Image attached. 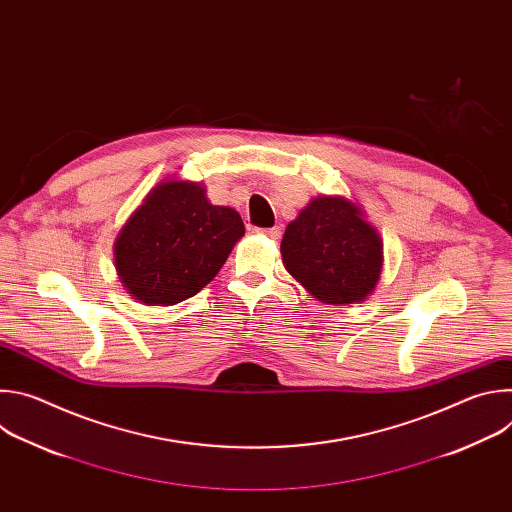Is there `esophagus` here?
Segmentation results:
<instances>
[{
  "mask_svg": "<svg viewBox=\"0 0 512 512\" xmlns=\"http://www.w3.org/2000/svg\"><path fill=\"white\" fill-rule=\"evenodd\" d=\"M253 233L265 235V237H269V239H273V241H277V239L281 237V229H279V227H271V229H253Z\"/></svg>",
  "mask_w": 512,
  "mask_h": 512,
  "instance_id": "esophagus-1",
  "label": "esophagus"
}]
</instances>
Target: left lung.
<instances>
[{
	"label": "left lung",
	"mask_w": 512,
	"mask_h": 512,
	"mask_svg": "<svg viewBox=\"0 0 512 512\" xmlns=\"http://www.w3.org/2000/svg\"><path fill=\"white\" fill-rule=\"evenodd\" d=\"M281 255L289 275L330 306L362 302L383 267L377 231L362 221L352 202L338 196L314 198L287 225Z\"/></svg>",
	"instance_id": "1"
}]
</instances>
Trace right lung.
<instances>
[{"instance_id":"add662e5","label":"right lung","mask_w":512,"mask_h":512,"mask_svg":"<svg viewBox=\"0 0 512 512\" xmlns=\"http://www.w3.org/2000/svg\"><path fill=\"white\" fill-rule=\"evenodd\" d=\"M243 235L239 212L210 204L200 184L162 182L117 237V273L141 304L174 306L214 279Z\"/></svg>"}]
</instances>
